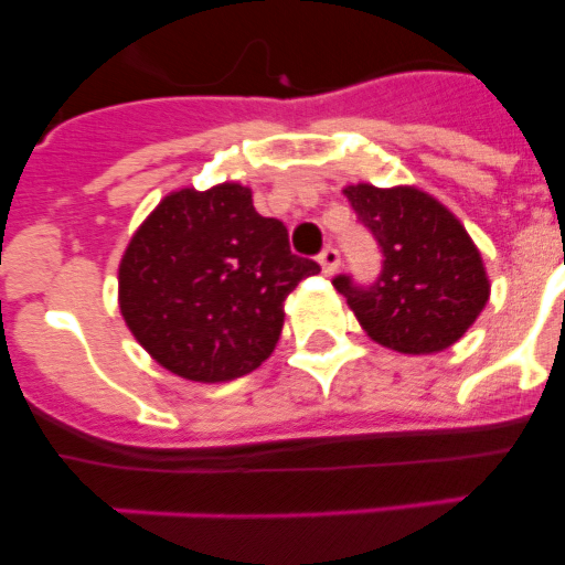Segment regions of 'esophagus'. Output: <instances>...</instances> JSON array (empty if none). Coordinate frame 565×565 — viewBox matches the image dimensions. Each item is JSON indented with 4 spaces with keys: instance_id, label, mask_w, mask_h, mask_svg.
<instances>
[{
    "instance_id": "esophagus-1",
    "label": "esophagus",
    "mask_w": 565,
    "mask_h": 565,
    "mask_svg": "<svg viewBox=\"0 0 565 565\" xmlns=\"http://www.w3.org/2000/svg\"><path fill=\"white\" fill-rule=\"evenodd\" d=\"M319 266H322V274H337L339 266H342V257H339V252L333 246H326L322 248V254H319Z\"/></svg>"
}]
</instances>
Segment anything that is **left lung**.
<instances>
[{
	"label": "left lung",
	"instance_id": "left-lung-1",
	"mask_svg": "<svg viewBox=\"0 0 565 565\" xmlns=\"http://www.w3.org/2000/svg\"><path fill=\"white\" fill-rule=\"evenodd\" d=\"M342 194L384 254L373 286L333 279L364 333L413 356L456 344L489 299L487 266L461 221L418 186L353 183Z\"/></svg>",
	"mask_w": 565,
	"mask_h": 565
}]
</instances>
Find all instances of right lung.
Masks as SVG:
<instances>
[{
	"label": "right lung",
	"instance_id": "obj_1",
	"mask_svg": "<svg viewBox=\"0 0 565 565\" xmlns=\"http://www.w3.org/2000/svg\"><path fill=\"white\" fill-rule=\"evenodd\" d=\"M319 274L252 189H178L149 212L118 266V306L143 351L189 382H232L277 348L286 297Z\"/></svg>",
	"mask_w": 565,
	"mask_h": 565
}]
</instances>
